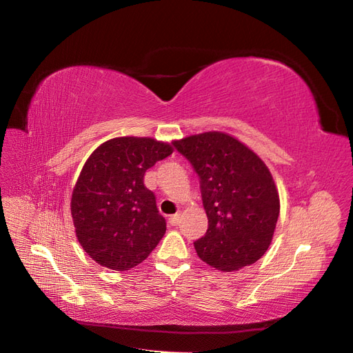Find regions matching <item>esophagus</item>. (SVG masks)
Returning a JSON list of instances; mask_svg holds the SVG:
<instances>
[{
  "mask_svg": "<svg viewBox=\"0 0 353 353\" xmlns=\"http://www.w3.org/2000/svg\"><path fill=\"white\" fill-rule=\"evenodd\" d=\"M179 221H180V215L179 214H174V215H172V217L168 219V223L172 224V225H177Z\"/></svg>",
  "mask_w": 353,
  "mask_h": 353,
  "instance_id": "obj_1",
  "label": "esophagus"
}]
</instances>
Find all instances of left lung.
<instances>
[{
  "instance_id": "1",
  "label": "left lung",
  "mask_w": 353,
  "mask_h": 353,
  "mask_svg": "<svg viewBox=\"0 0 353 353\" xmlns=\"http://www.w3.org/2000/svg\"><path fill=\"white\" fill-rule=\"evenodd\" d=\"M173 145L199 177L208 217L205 236L193 242L198 256L221 271L256 263L271 243L280 214L267 165L221 132L189 136Z\"/></svg>"
}]
</instances>
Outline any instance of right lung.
<instances>
[{
    "mask_svg": "<svg viewBox=\"0 0 353 353\" xmlns=\"http://www.w3.org/2000/svg\"><path fill=\"white\" fill-rule=\"evenodd\" d=\"M173 152L151 138H117L88 158L72 195L79 243L102 267L126 271L148 258L165 233L148 168Z\"/></svg>",
    "mask_w": 353,
    "mask_h": 353,
    "instance_id": "obj_1",
    "label": "right lung"
}]
</instances>
